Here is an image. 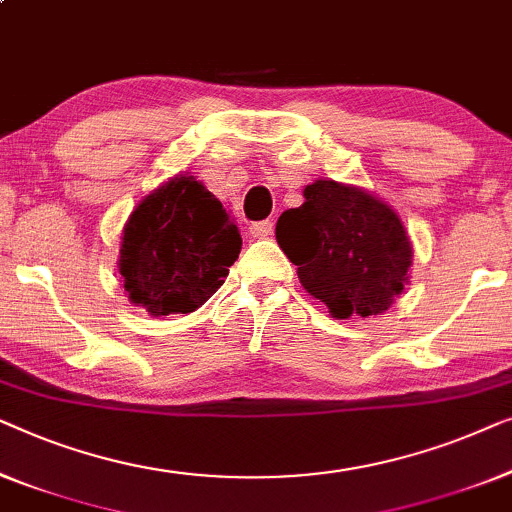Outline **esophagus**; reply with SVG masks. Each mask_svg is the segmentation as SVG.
<instances>
[{"mask_svg":"<svg viewBox=\"0 0 512 512\" xmlns=\"http://www.w3.org/2000/svg\"><path fill=\"white\" fill-rule=\"evenodd\" d=\"M248 229H250V234L255 236V239H266V236L273 234V220L253 222V225H250Z\"/></svg>","mask_w":512,"mask_h":512,"instance_id":"obj_1","label":"esophagus"}]
</instances>
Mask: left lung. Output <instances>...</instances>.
Here are the masks:
<instances>
[{
	"mask_svg": "<svg viewBox=\"0 0 512 512\" xmlns=\"http://www.w3.org/2000/svg\"><path fill=\"white\" fill-rule=\"evenodd\" d=\"M304 197L280 215L276 239L306 292L341 320L387 311L413 257L399 215L373 194L336 181H315Z\"/></svg>",
	"mask_w": 512,
	"mask_h": 512,
	"instance_id": "obj_1",
	"label": "left lung"
}]
</instances>
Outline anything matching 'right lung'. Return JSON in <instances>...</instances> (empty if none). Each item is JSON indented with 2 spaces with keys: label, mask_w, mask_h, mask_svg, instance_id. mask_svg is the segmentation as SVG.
I'll return each mask as SVG.
<instances>
[{
  "label": "right lung",
  "mask_w": 512,
  "mask_h": 512,
  "mask_svg": "<svg viewBox=\"0 0 512 512\" xmlns=\"http://www.w3.org/2000/svg\"><path fill=\"white\" fill-rule=\"evenodd\" d=\"M241 253L229 213L192 176H176L129 215L120 276L129 301L160 318L192 313L225 283Z\"/></svg>",
  "instance_id": "1"
}]
</instances>
